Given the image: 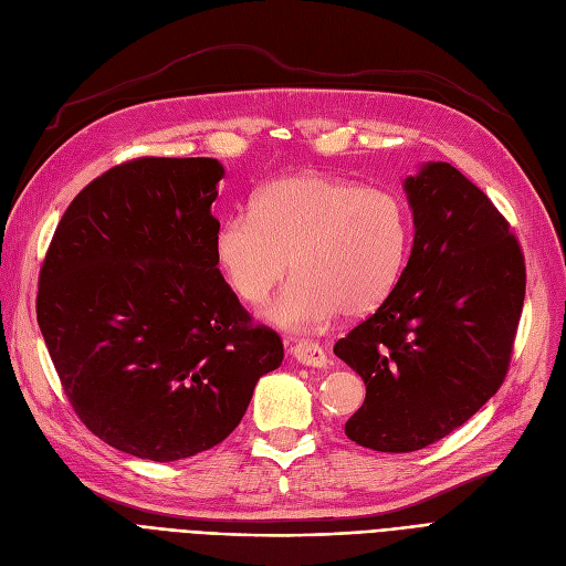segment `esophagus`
<instances>
[{"label":"esophagus","instance_id":"obj_1","mask_svg":"<svg viewBox=\"0 0 566 566\" xmlns=\"http://www.w3.org/2000/svg\"><path fill=\"white\" fill-rule=\"evenodd\" d=\"M291 355H294V359L298 364H303V367L322 369V367H326V361H329L326 359V353L313 340H298L294 348H291Z\"/></svg>","mask_w":566,"mask_h":566}]
</instances>
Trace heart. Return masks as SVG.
I'll use <instances>...</instances> for the list:
<instances>
[{
	"label": "heart",
	"instance_id": "b5f03b06",
	"mask_svg": "<svg viewBox=\"0 0 566 566\" xmlns=\"http://www.w3.org/2000/svg\"><path fill=\"white\" fill-rule=\"evenodd\" d=\"M409 242L411 218L395 192L298 174L261 188L251 211L228 216L213 251L247 305L265 303L291 261L294 280L265 315L289 332H317L338 313L359 317L386 301Z\"/></svg>",
	"mask_w": 566,
	"mask_h": 566
}]
</instances>
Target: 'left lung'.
I'll return each instance as SVG.
<instances>
[{
    "label": "left lung",
    "mask_w": 566,
    "mask_h": 566,
    "mask_svg": "<svg viewBox=\"0 0 566 566\" xmlns=\"http://www.w3.org/2000/svg\"><path fill=\"white\" fill-rule=\"evenodd\" d=\"M405 190L409 263L376 313L334 345L367 386L345 434L388 453L442 440L496 395L526 289L517 237L459 169L428 161Z\"/></svg>",
    "instance_id": "obj_1"
}]
</instances>
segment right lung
<instances>
[{"instance_id":"1","label":"right lung","mask_w":566,"mask_h":566,"mask_svg":"<svg viewBox=\"0 0 566 566\" xmlns=\"http://www.w3.org/2000/svg\"><path fill=\"white\" fill-rule=\"evenodd\" d=\"M223 167L140 157L72 199L40 270L38 322L82 423L169 463L221 444L284 359L216 265Z\"/></svg>"}]
</instances>
